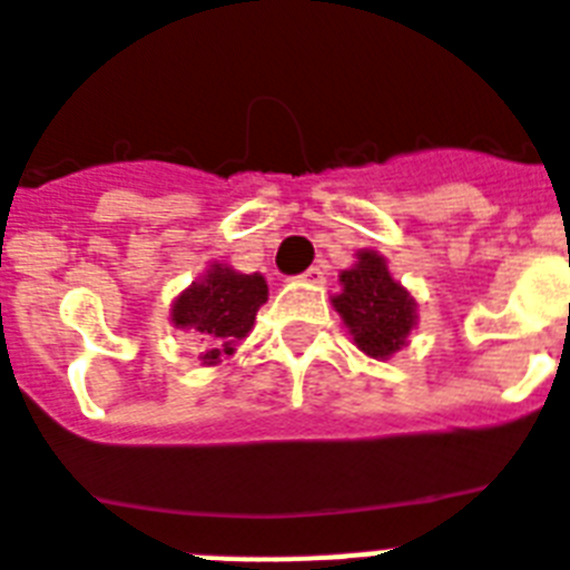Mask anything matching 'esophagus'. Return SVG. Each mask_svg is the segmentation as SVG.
<instances>
[{"instance_id":"1","label":"esophagus","mask_w":570,"mask_h":570,"mask_svg":"<svg viewBox=\"0 0 570 570\" xmlns=\"http://www.w3.org/2000/svg\"><path fill=\"white\" fill-rule=\"evenodd\" d=\"M299 279L308 282V285H323V282H325V271L320 265H314V267H308V271H305V274L299 276Z\"/></svg>"}]
</instances>
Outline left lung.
I'll use <instances>...</instances> for the list:
<instances>
[{
  "label": "left lung",
  "instance_id": "1",
  "mask_svg": "<svg viewBox=\"0 0 570 570\" xmlns=\"http://www.w3.org/2000/svg\"><path fill=\"white\" fill-rule=\"evenodd\" d=\"M357 265L343 271V294L334 296V308L354 334L360 352L386 360L395 354L415 325V299L403 291L383 262L372 250L357 253Z\"/></svg>",
  "mask_w": 570,
  "mask_h": 570
}]
</instances>
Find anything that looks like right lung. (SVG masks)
Masks as SVG:
<instances>
[{"instance_id": "1", "label": "right lung", "mask_w": 570, "mask_h": 570, "mask_svg": "<svg viewBox=\"0 0 570 570\" xmlns=\"http://www.w3.org/2000/svg\"><path fill=\"white\" fill-rule=\"evenodd\" d=\"M267 303V285L259 274H236L213 265L202 282L184 291L173 305V323L204 343V363L233 354L236 340L247 337L256 311Z\"/></svg>"}]
</instances>
